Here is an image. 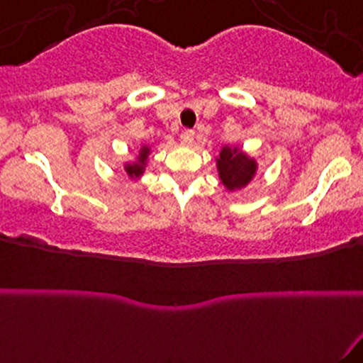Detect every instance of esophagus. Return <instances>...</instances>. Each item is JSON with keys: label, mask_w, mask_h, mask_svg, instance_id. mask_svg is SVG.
Returning <instances> with one entry per match:
<instances>
[{"label": "esophagus", "mask_w": 363, "mask_h": 363, "mask_svg": "<svg viewBox=\"0 0 363 363\" xmlns=\"http://www.w3.org/2000/svg\"><path fill=\"white\" fill-rule=\"evenodd\" d=\"M181 141L184 145H191L194 141V131L193 129H184V131L181 133Z\"/></svg>", "instance_id": "obj_1"}]
</instances>
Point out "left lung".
Instances as JSON below:
<instances>
[{"label":"left lung","instance_id":"obj_1","mask_svg":"<svg viewBox=\"0 0 363 363\" xmlns=\"http://www.w3.org/2000/svg\"><path fill=\"white\" fill-rule=\"evenodd\" d=\"M216 169L222 184L228 191L242 189L256 176L257 164L254 158L244 153L239 148L223 147L220 150V157L216 158Z\"/></svg>","mask_w":363,"mask_h":363}]
</instances>
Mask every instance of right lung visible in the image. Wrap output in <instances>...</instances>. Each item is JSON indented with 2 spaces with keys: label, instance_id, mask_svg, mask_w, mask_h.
<instances>
[{
  "label": "right lung",
  "instance_id": "obj_1",
  "mask_svg": "<svg viewBox=\"0 0 363 363\" xmlns=\"http://www.w3.org/2000/svg\"><path fill=\"white\" fill-rule=\"evenodd\" d=\"M148 155H150V148L145 147V145H143V147H141V150H140V155H138V158H136V162H131V164L124 165V170H126V174L129 177L136 179V177L143 176Z\"/></svg>",
  "mask_w": 363,
  "mask_h": 363
}]
</instances>
